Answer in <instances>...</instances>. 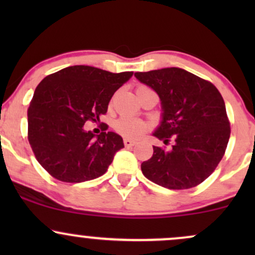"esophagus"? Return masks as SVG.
<instances>
[{
    "instance_id": "1",
    "label": "esophagus",
    "mask_w": 255,
    "mask_h": 255,
    "mask_svg": "<svg viewBox=\"0 0 255 255\" xmlns=\"http://www.w3.org/2000/svg\"><path fill=\"white\" fill-rule=\"evenodd\" d=\"M124 142H125L126 147H131V146L135 145V140H131V139H129V137H125Z\"/></svg>"
}]
</instances>
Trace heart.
<instances>
[{"label": "heart", "instance_id": "1", "mask_svg": "<svg viewBox=\"0 0 255 255\" xmlns=\"http://www.w3.org/2000/svg\"><path fill=\"white\" fill-rule=\"evenodd\" d=\"M115 127L119 133L124 134L126 136L137 137L147 129V124L135 118H122L116 122Z\"/></svg>", "mask_w": 255, "mask_h": 255}]
</instances>
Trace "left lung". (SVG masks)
<instances>
[{"label":"left lung","instance_id":"8db88e82","mask_svg":"<svg viewBox=\"0 0 255 255\" xmlns=\"http://www.w3.org/2000/svg\"><path fill=\"white\" fill-rule=\"evenodd\" d=\"M160 99V122L152 135L170 150L153 146L141 163L145 177L169 189H188L212 174L223 158L230 124L223 97L209 81L177 67L134 74Z\"/></svg>","mask_w":255,"mask_h":255}]
</instances>
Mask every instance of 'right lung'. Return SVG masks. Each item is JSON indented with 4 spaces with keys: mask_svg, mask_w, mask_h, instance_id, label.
Segmentation results:
<instances>
[{
    "mask_svg": "<svg viewBox=\"0 0 255 255\" xmlns=\"http://www.w3.org/2000/svg\"><path fill=\"white\" fill-rule=\"evenodd\" d=\"M131 75L71 66L40 81L27 110L28 141L51 176L78 183L107 172L116 152L125 147L124 139L115 131L93 134L84 125L99 121L114 93Z\"/></svg>",
    "mask_w": 255,
    "mask_h": 255,
    "instance_id": "1",
    "label": "right lung"
}]
</instances>
